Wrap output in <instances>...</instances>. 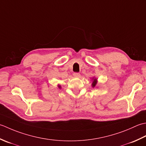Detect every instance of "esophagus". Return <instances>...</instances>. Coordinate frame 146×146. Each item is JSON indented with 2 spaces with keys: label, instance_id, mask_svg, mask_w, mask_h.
<instances>
[{
  "label": "esophagus",
  "instance_id": "1",
  "mask_svg": "<svg viewBox=\"0 0 146 146\" xmlns=\"http://www.w3.org/2000/svg\"><path fill=\"white\" fill-rule=\"evenodd\" d=\"M73 75L74 77H80V76H81V74L78 72H74Z\"/></svg>",
  "mask_w": 146,
  "mask_h": 146
}]
</instances>
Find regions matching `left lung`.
Segmentation results:
<instances>
[{"label": "left lung", "instance_id": "8db88e82", "mask_svg": "<svg viewBox=\"0 0 146 146\" xmlns=\"http://www.w3.org/2000/svg\"><path fill=\"white\" fill-rule=\"evenodd\" d=\"M97 84V79L96 78H93V83H92V87L94 88Z\"/></svg>", "mask_w": 146, "mask_h": 146}]
</instances>
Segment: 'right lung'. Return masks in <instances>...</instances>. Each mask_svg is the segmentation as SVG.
<instances>
[{"instance_id":"right-lung-1","label":"right lung","mask_w":146,"mask_h":146,"mask_svg":"<svg viewBox=\"0 0 146 146\" xmlns=\"http://www.w3.org/2000/svg\"><path fill=\"white\" fill-rule=\"evenodd\" d=\"M58 87L59 88V89H60V88H61V86L58 84Z\"/></svg>"}]
</instances>
